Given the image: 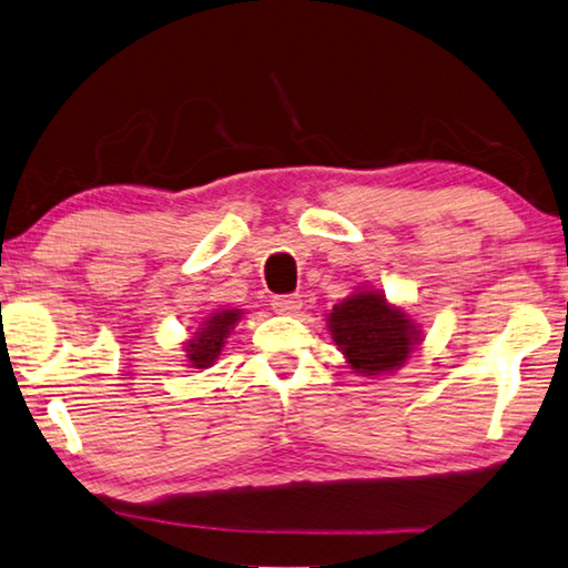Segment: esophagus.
Instances as JSON below:
<instances>
[{
  "label": "esophagus",
  "instance_id": "esophagus-1",
  "mask_svg": "<svg viewBox=\"0 0 568 568\" xmlns=\"http://www.w3.org/2000/svg\"><path fill=\"white\" fill-rule=\"evenodd\" d=\"M273 311L281 313V316H293V313L301 311V298L298 295H277V298H273Z\"/></svg>",
  "mask_w": 568,
  "mask_h": 568
}]
</instances>
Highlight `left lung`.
Segmentation results:
<instances>
[{
	"instance_id": "left-lung-1",
	"label": "left lung",
	"mask_w": 568,
	"mask_h": 568,
	"mask_svg": "<svg viewBox=\"0 0 568 568\" xmlns=\"http://www.w3.org/2000/svg\"><path fill=\"white\" fill-rule=\"evenodd\" d=\"M331 338L346 364L366 379L394 374L425 341L422 326L404 305L389 303L382 291L356 287L326 316Z\"/></svg>"
}]
</instances>
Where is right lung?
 Returning <instances> with one entry per match:
<instances>
[{
	"mask_svg": "<svg viewBox=\"0 0 568 568\" xmlns=\"http://www.w3.org/2000/svg\"><path fill=\"white\" fill-rule=\"evenodd\" d=\"M245 316L242 308H222L210 313L200 326L194 328L192 336L184 341V366L189 368H210L217 362L224 344H227L230 333L235 331L237 323Z\"/></svg>",
	"mask_w": 568,
	"mask_h": 568,
	"instance_id": "1",
	"label": "right lung"
}]
</instances>
